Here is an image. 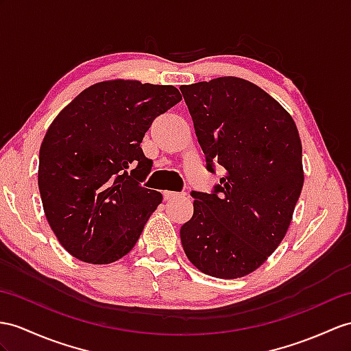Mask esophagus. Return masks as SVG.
Wrapping results in <instances>:
<instances>
[{"label":"esophagus","mask_w":351,"mask_h":351,"mask_svg":"<svg viewBox=\"0 0 351 351\" xmlns=\"http://www.w3.org/2000/svg\"><path fill=\"white\" fill-rule=\"evenodd\" d=\"M184 195L183 192H173V191H165L164 192V199L169 201V199H174V198H178V196Z\"/></svg>","instance_id":"1"}]
</instances>
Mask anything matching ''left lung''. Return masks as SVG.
Masks as SVG:
<instances>
[{
	"label": "left lung",
	"instance_id": "1",
	"mask_svg": "<svg viewBox=\"0 0 351 351\" xmlns=\"http://www.w3.org/2000/svg\"><path fill=\"white\" fill-rule=\"evenodd\" d=\"M207 169L220 183L192 191L193 216L180 228L183 250L204 274L238 278L283 240L304 184L293 119L256 84L219 77L180 88Z\"/></svg>",
	"mask_w": 351,
	"mask_h": 351
}]
</instances>
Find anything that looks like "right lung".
Masks as SVG:
<instances>
[{"instance_id": "add662e5", "label": "right lung", "mask_w": 351, "mask_h": 351, "mask_svg": "<svg viewBox=\"0 0 351 351\" xmlns=\"http://www.w3.org/2000/svg\"><path fill=\"white\" fill-rule=\"evenodd\" d=\"M182 95L174 86L101 82L77 95L40 147L38 189L59 243L88 263H111L138 241L162 195L143 187L153 162L141 141Z\"/></svg>"}]
</instances>
